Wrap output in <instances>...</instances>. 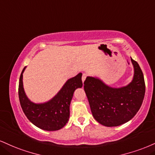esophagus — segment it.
Returning a JSON list of instances; mask_svg holds the SVG:
<instances>
[{"mask_svg": "<svg viewBox=\"0 0 155 155\" xmlns=\"http://www.w3.org/2000/svg\"><path fill=\"white\" fill-rule=\"evenodd\" d=\"M87 74H83L82 77H81V79H82L83 82L85 81V79H86V78H87Z\"/></svg>", "mask_w": 155, "mask_h": 155, "instance_id": "1", "label": "esophagus"}]
</instances>
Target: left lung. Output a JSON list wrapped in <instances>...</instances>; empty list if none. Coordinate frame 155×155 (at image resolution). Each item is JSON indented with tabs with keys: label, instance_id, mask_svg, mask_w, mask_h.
<instances>
[{
	"label": "left lung",
	"instance_id": "1",
	"mask_svg": "<svg viewBox=\"0 0 155 155\" xmlns=\"http://www.w3.org/2000/svg\"><path fill=\"white\" fill-rule=\"evenodd\" d=\"M134 77L122 87H110L97 77L87 76L84 88L94 119L107 127L118 126L135 116L145 94V83L140 66L131 58Z\"/></svg>",
	"mask_w": 155,
	"mask_h": 155
}]
</instances>
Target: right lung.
<instances>
[{
    "label": "right lung",
    "instance_id": "add662e5",
    "mask_svg": "<svg viewBox=\"0 0 155 155\" xmlns=\"http://www.w3.org/2000/svg\"><path fill=\"white\" fill-rule=\"evenodd\" d=\"M19 78L18 97L24 114L31 123L45 131H58L64 127L70 116V104L74 91L82 87L81 76L79 73L68 79L62 88L49 101L43 103H35L30 101L24 92L23 73Z\"/></svg>",
    "mask_w": 155,
    "mask_h": 155
}]
</instances>
